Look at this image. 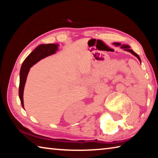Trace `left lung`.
<instances>
[{
    "label": "left lung",
    "instance_id": "obj_1",
    "mask_svg": "<svg viewBox=\"0 0 158 158\" xmlns=\"http://www.w3.org/2000/svg\"><path fill=\"white\" fill-rule=\"evenodd\" d=\"M114 44L116 45V46H118V47L121 46V47L122 48V49H124L125 51H127V52H129L131 53H132L133 55H135V56L137 57L139 60V61H141V59H140L139 56V55L137 54V53H136L135 52H134L132 49H130L129 46H127V45H121L120 43H118V42H116V43H114Z\"/></svg>",
    "mask_w": 158,
    "mask_h": 158
}]
</instances>
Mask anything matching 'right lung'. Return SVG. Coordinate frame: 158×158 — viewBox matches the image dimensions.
<instances>
[{
    "label": "right lung",
    "mask_w": 158,
    "mask_h": 158,
    "mask_svg": "<svg viewBox=\"0 0 158 158\" xmlns=\"http://www.w3.org/2000/svg\"><path fill=\"white\" fill-rule=\"evenodd\" d=\"M58 44H41L37 47L36 49L33 51L28 57L26 58L25 60L21 65L20 70V81H19V98L21 102V105L23 106V89L26 84V78L30 68L37 62L40 60L42 58L55 53L58 50Z\"/></svg>",
    "instance_id": "add662e5"
}]
</instances>
